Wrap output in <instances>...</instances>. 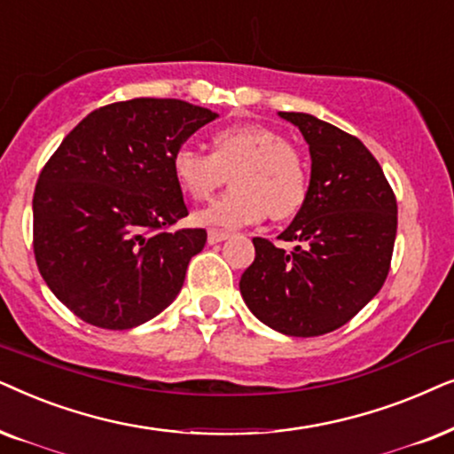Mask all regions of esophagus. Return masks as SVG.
Here are the masks:
<instances>
[{
  "instance_id": "34e87169",
  "label": "esophagus",
  "mask_w": 454,
  "mask_h": 454,
  "mask_svg": "<svg viewBox=\"0 0 454 454\" xmlns=\"http://www.w3.org/2000/svg\"><path fill=\"white\" fill-rule=\"evenodd\" d=\"M231 239V232H223V231H209L207 232V243L209 245H217L222 243V240Z\"/></svg>"
}]
</instances>
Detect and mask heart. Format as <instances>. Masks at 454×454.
Segmentation results:
<instances>
[{"label": "heart", "instance_id": "b5f03b06", "mask_svg": "<svg viewBox=\"0 0 454 454\" xmlns=\"http://www.w3.org/2000/svg\"><path fill=\"white\" fill-rule=\"evenodd\" d=\"M211 153L183 145L172 155L178 189L192 201H205L226 178L232 191L199 209V226L237 228L259 223L271 214L294 215L309 192V170L303 155L282 132L263 124H231L211 132Z\"/></svg>", "mask_w": 454, "mask_h": 454}]
</instances>
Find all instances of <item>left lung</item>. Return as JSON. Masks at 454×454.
Here are the masks:
<instances>
[{
	"instance_id": "1",
	"label": "left lung",
	"mask_w": 454,
	"mask_h": 454,
	"mask_svg": "<svg viewBox=\"0 0 454 454\" xmlns=\"http://www.w3.org/2000/svg\"><path fill=\"white\" fill-rule=\"evenodd\" d=\"M280 118L299 126L309 145V192L278 237L294 249L253 239L255 262L239 286L259 322L286 336H322L382 288L396 239V197L357 137L311 114L280 112Z\"/></svg>"
}]
</instances>
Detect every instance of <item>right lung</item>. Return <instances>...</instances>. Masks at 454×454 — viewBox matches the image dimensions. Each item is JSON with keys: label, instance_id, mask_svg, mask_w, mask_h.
<instances>
[{"label": "right lung", "instance_id": "add662e5", "mask_svg": "<svg viewBox=\"0 0 454 454\" xmlns=\"http://www.w3.org/2000/svg\"><path fill=\"white\" fill-rule=\"evenodd\" d=\"M217 114L138 97L90 112L39 174L33 247L68 309L97 328L130 330L176 299L203 228L166 232L189 215L172 155Z\"/></svg>", "mask_w": 454, "mask_h": 454}]
</instances>
